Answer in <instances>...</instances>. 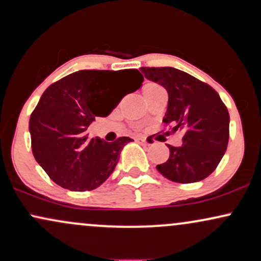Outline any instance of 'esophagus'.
<instances>
[{
	"label": "esophagus",
	"instance_id": "esophagus-1",
	"mask_svg": "<svg viewBox=\"0 0 261 261\" xmlns=\"http://www.w3.org/2000/svg\"><path fill=\"white\" fill-rule=\"evenodd\" d=\"M135 141H136V142L141 143V145H149V143H148V141L146 140L145 137H137V139L135 140Z\"/></svg>",
	"mask_w": 261,
	"mask_h": 261
}]
</instances>
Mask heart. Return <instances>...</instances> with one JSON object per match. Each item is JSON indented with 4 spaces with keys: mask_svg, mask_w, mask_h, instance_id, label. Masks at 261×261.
Masks as SVG:
<instances>
[{
    "mask_svg": "<svg viewBox=\"0 0 261 261\" xmlns=\"http://www.w3.org/2000/svg\"><path fill=\"white\" fill-rule=\"evenodd\" d=\"M155 87H160L158 85H155V83H152V82H148V83H146L145 86H143V93H145L146 91H148V89H152V88H155Z\"/></svg>",
    "mask_w": 261,
    "mask_h": 261,
    "instance_id": "obj_1",
    "label": "heart"
}]
</instances>
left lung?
I'll return each mask as SVG.
<instances>
[{"instance_id": "8db88e82", "label": "left lung", "mask_w": 261, "mask_h": 261, "mask_svg": "<svg viewBox=\"0 0 261 261\" xmlns=\"http://www.w3.org/2000/svg\"><path fill=\"white\" fill-rule=\"evenodd\" d=\"M146 79L168 92L164 124L184 130L182 145H167L169 158L157 170L175 182L200 181L217 168L229 139V114L207 83L173 67H141Z\"/></svg>"}]
</instances>
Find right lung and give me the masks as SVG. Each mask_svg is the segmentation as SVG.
Wrapping results in <instances>:
<instances>
[{
  "label": "right lung",
  "instance_id": "right-lung-1",
  "mask_svg": "<svg viewBox=\"0 0 261 261\" xmlns=\"http://www.w3.org/2000/svg\"><path fill=\"white\" fill-rule=\"evenodd\" d=\"M143 82L140 71L82 70L47 87L29 120L32 151L53 181L72 191L93 190L109 178L130 137L88 139L95 116H108Z\"/></svg>",
  "mask_w": 261,
  "mask_h": 261
}]
</instances>
